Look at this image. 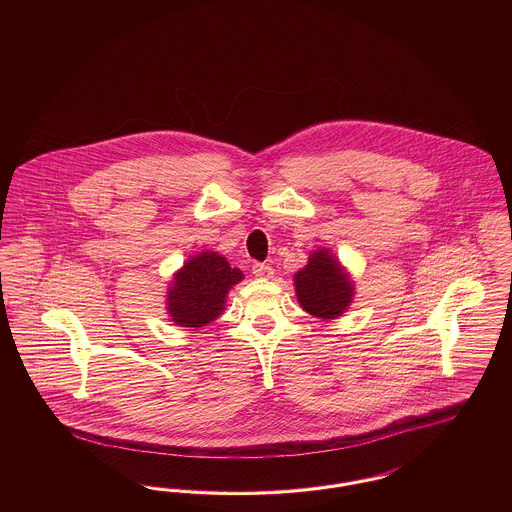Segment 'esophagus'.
Returning a JSON list of instances; mask_svg holds the SVG:
<instances>
[{
  "instance_id": "1",
  "label": "esophagus",
  "mask_w": 512,
  "mask_h": 512,
  "mask_svg": "<svg viewBox=\"0 0 512 512\" xmlns=\"http://www.w3.org/2000/svg\"><path fill=\"white\" fill-rule=\"evenodd\" d=\"M253 274H255L257 278H272L274 268L267 265V263H255V265H253Z\"/></svg>"
}]
</instances>
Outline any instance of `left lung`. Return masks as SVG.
Here are the masks:
<instances>
[{"label": "left lung", "instance_id": "1", "mask_svg": "<svg viewBox=\"0 0 512 512\" xmlns=\"http://www.w3.org/2000/svg\"><path fill=\"white\" fill-rule=\"evenodd\" d=\"M299 305L313 317L336 318L347 311L355 295L353 282L330 249H317L309 263L293 276Z\"/></svg>", "mask_w": 512, "mask_h": 512}]
</instances>
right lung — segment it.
<instances>
[{
	"label": "right lung",
	"instance_id": "1",
	"mask_svg": "<svg viewBox=\"0 0 512 512\" xmlns=\"http://www.w3.org/2000/svg\"><path fill=\"white\" fill-rule=\"evenodd\" d=\"M244 274L215 251H203L184 263L167 292V311L174 324L201 328L224 311L226 295Z\"/></svg>",
	"mask_w": 512,
	"mask_h": 512
}]
</instances>
